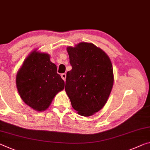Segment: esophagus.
I'll return each instance as SVG.
<instances>
[{
    "mask_svg": "<svg viewBox=\"0 0 150 150\" xmlns=\"http://www.w3.org/2000/svg\"><path fill=\"white\" fill-rule=\"evenodd\" d=\"M61 78H62V79L64 81H65V79H66V74H65V73H63V74L61 75Z\"/></svg>",
    "mask_w": 150,
    "mask_h": 150,
    "instance_id": "obj_1",
    "label": "esophagus"
}]
</instances>
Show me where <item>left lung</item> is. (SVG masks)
<instances>
[{
	"instance_id": "8db88e82",
	"label": "left lung",
	"mask_w": 150,
	"mask_h": 150,
	"mask_svg": "<svg viewBox=\"0 0 150 150\" xmlns=\"http://www.w3.org/2000/svg\"><path fill=\"white\" fill-rule=\"evenodd\" d=\"M72 69L67 71L65 91L80 115L89 117L103 108L112 90L114 77L109 56L91 42L67 47Z\"/></svg>"
}]
</instances>
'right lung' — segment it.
Returning <instances> with one entry per match:
<instances>
[{
    "label": "right lung",
    "instance_id": "obj_1",
    "mask_svg": "<svg viewBox=\"0 0 150 150\" xmlns=\"http://www.w3.org/2000/svg\"><path fill=\"white\" fill-rule=\"evenodd\" d=\"M16 85L25 104L35 111H43L64 89L65 82L57 73L55 64L50 60L49 54L35 49L16 73Z\"/></svg>",
    "mask_w": 150,
    "mask_h": 150
}]
</instances>
